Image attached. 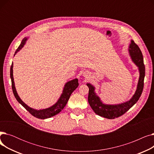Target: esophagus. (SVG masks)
Wrapping results in <instances>:
<instances>
[{
    "label": "esophagus",
    "mask_w": 154,
    "mask_h": 154,
    "mask_svg": "<svg viewBox=\"0 0 154 154\" xmlns=\"http://www.w3.org/2000/svg\"><path fill=\"white\" fill-rule=\"evenodd\" d=\"M87 74H86V73H85V74H84V77L87 76Z\"/></svg>",
    "instance_id": "obj_1"
}]
</instances>
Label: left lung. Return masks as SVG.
Instances as JSON below:
<instances>
[{"mask_svg": "<svg viewBox=\"0 0 154 154\" xmlns=\"http://www.w3.org/2000/svg\"><path fill=\"white\" fill-rule=\"evenodd\" d=\"M128 49L132 62L138 67L139 72L137 89L130 100L119 104H106L102 102L99 97L96 94L95 87L90 83L87 84L89 88L88 96V103L96 114L104 118L113 119L122 116L138 101L142 93L145 72L143 55L140 48L133 40H131Z\"/></svg>", "mask_w": 154, "mask_h": 154, "instance_id": "obj_1", "label": "left lung"}]
</instances>
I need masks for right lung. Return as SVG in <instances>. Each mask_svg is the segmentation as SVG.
I'll use <instances>...</instances> for the list:
<instances>
[{
	"label": "right lung",
	"instance_id": "add662e5",
	"mask_svg": "<svg viewBox=\"0 0 154 154\" xmlns=\"http://www.w3.org/2000/svg\"><path fill=\"white\" fill-rule=\"evenodd\" d=\"M27 39H28V37H25L22 40V42L19 45V47H18L17 49L16 50L14 55L21 49V48L24 46V45L26 44ZM10 72H11L10 75H11V82H12V91L15 99H17L19 103H20L22 106L30 113V114H32L36 118L40 119H45L48 118H51L57 114H58L59 113L61 112L62 110L65 107V106H66V104L70 98L72 93L74 92L79 86V82H78L77 79H74L70 80V81L67 82L66 84H65L62 91V93L59 99H58L57 101L55 103H54L51 107H48L47 109L37 110V109L29 107L27 105L24 103L19 97V96L17 92V91H16L14 80L13 62L12 63V66L11 67Z\"/></svg>",
	"mask_w": 154,
	"mask_h": 154
}]
</instances>
